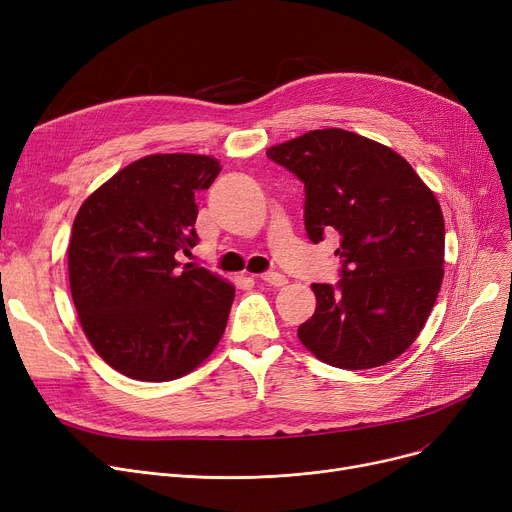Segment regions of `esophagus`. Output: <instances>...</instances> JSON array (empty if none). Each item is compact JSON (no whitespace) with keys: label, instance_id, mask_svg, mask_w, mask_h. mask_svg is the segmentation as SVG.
<instances>
[{"label":"esophagus","instance_id":"34e87169","mask_svg":"<svg viewBox=\"0 0 512 512\" xmlns=\"http://www.w3.org/2000/svg\"><path fill=\"white\" fill-rule=\"evenodd\" d=\"M265 284H270V286H284L286 282H288V278L284 276V274H278V272H265V274H261L259 276Z\"/></svg>","mask_w":512,"mask_h":512}]
</instances>
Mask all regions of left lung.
<instances>
[{"label":"left lung","mask_w":512,"mask_h":512,"mask_svg":"<svg viewBox=\"0 0 512 512\" xmlns=\"http://www.w3.org/2000/svg\"><path fill=\"white\" fill-rule=\"evenodd\" d=\"M305 184L311 242L340 234V280L311 284L317 307L299 326L332 367L371 369L415 342L444 278V218L405 157L342 128L311 130L267 149Z\"/></svg>","instance_id":"1"}]
</instances>
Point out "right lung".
Returning a JSON list of instances; mask_svg holds the SVG:
<instances>
[{
  "mask_svg": "<svg viewBox=\"0 0 512 512\" xmlns=\"http://www.w3.org/2000/svg\"><path fill=\"white\" fill-rule=\"evenodd\" d=\"M207 155H147L80 205L68 245L72 301L97 355L141 382H170L218 346L234 286L176 253L197 245L195 195L220 174Z\"/></svg>",
  "mask_w": 512,
  "mask_h": 512,
  "instance_id": "obj_1",
  "label": "right lung"
}]
</instances>
